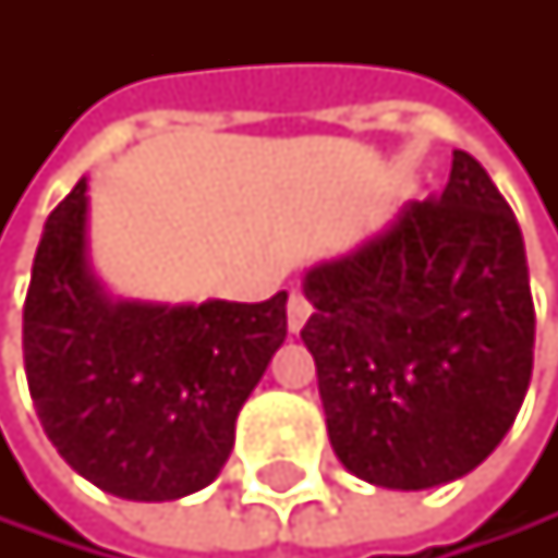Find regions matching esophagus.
Listing matches in <instances>:
<instances>
[{
  "instance_id": "esophagus-1",
  "label": "esophagus",
  "mask_w": 558,
  "mask_h": 558,
  "mask_svg": "<svg viewBox=\"0 0 558 558\" xmlns=\"http://www.w3.org/2000/svg\"><path fill=\"white\" fill-rule=\"evenodd\" d=\"M311 317V301L304 298V294H291V301H288V328L298 335L301 328H304V320Z\"/></svg>"
}]
</instances>
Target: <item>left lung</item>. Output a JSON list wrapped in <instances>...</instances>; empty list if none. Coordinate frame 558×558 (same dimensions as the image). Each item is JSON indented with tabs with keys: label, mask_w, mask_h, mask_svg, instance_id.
<instances>
[{
	"label": "left lung",
	"mask_w": 558,
	"mask_h": 558,
	"mask_svg": "<svg viewBox=\"0 0 558 558\" xmlns=\"http://www.w3.org/2000/svg\"><path fill=\"white\" fill-rule=\"evenodd\" d=\"M301 331L341 465L418 492L482 465L532 378L535 311L515 214L465 149L438 201L304 274Z\"/></svg>",
	"instance_id": "1"
}]
</instances>
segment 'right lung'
Here are the masks:
<instances>
[{
  "mask_svg": "<svg viewBox=\"0 0 558 558\" xmlns=\"http://www.w3.org/2000/svg\"><path fill=\"white\" fill-rule=\"evenodd\" d=\"M284 338L288 291L260 304L113 298L89 260L86 177L43 227L23 311L29 391L56 452L110 496L170 502L210 485Z\"/></svg>",
  "mask_w": 558,
  "mask_h": 558,
  "instance_id": "1",
  "label": "right lung"
}]
</instances>
